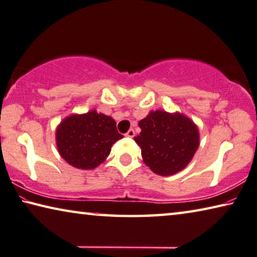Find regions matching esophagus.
<instances>
[{
    "label": "esophagus",
    "instance_id": "esophagus-1",
    "mask_svg": "<svg viewBox=\"0 0 257 257\" xmlns=\"http://www.w3.org/2000/svg\"><path fill=\"white\" fill-rule=\"evenodd\" d=\"M134 136H136V132H134V130H133V128L128 130V132L126 133V137H128V138H133Z\"/></svg>",
    "mask_w": 257,
    "mask_h": 257
}]
</instances>
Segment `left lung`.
Returning a JSON list of instances; mask_svg holds the SVG:
<instances>
[{"label":"left lung","instance_id":"1","mask_svg":"<svg viewBox=\"0 0 257 257\" xmlns=\"http://www.w3.org/2000/svg\"><path fill=\"white\" fill-rule=\"evenodd\" d=\"M141 132L134 138L144 162L154 173L176 174L191 162L199 147V130L181 112L153 110L139 121Z\"/></svg>","mask_w":257,"mask_h":257}]
</instances>
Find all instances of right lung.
Masks as SVG:
<instances>
[{"mask_svg": "<svg viewBox=\"0 0 257 257\" xmlns=\"http://www.w3.org/2000/svg\"><path fill=\"white\" fill-rule=\"evenodd\" d=\"M121 138L115 119L95 109L85 113H71L56 130L59 155L79 170L98 167L109 156L112 145Z\"/></svg>", "mask_w": 257, "mask_h": 257, "instance_id": "add662e5", "label": "right lung"}]
</instances>
